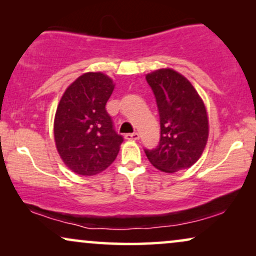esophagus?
Listing matches in <instances>:
<instances>
[{
    "label": "esophagus",
    "mask_w": 256,
    "mask_h": 256,
    "mask_svg": "<svg viewBox=\"0 0 256 256\" xmlns=\"http://www.w3.org/2000/svg\"><path fill=\"white\" fill-rule=\"evenodd\" d=\"M124 138L129 140V141H136V140L140 138V135L138 132H132V134H126Z\"/></svg>",
    "instance_id": "esophagus-1"
}]
</instances>
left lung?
Here are the masks:
<instances>
[{"label":"left lung","instance_id":"1","mask_svg":"<svg viewBox=\"0 0 256 256\" xmlns=\"http://www.w3.org/2000/svg\"><path fill=\"white\" fill-rule=\"evenodd\" d=\"M156 98L160 138L155 149H144L150 163L164 172L188 169L202 156L208 138L204 102L184 76L160 68L146 76Z\"/></svg>","mask_w":256,"mask_h":256}]
</instances>
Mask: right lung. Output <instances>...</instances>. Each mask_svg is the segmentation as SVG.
Here are the masks:
<instances>
[{"mask_svg":"<svg viewBox=\"0 0 256 256\" xmlns=\"http://www.w3.org/2000/svg\"><path fill=\"white\" fill-rule=\"evenodd\" d=\"M114 90L101 72L80 76L68 87L54 116V142L64 163L73 172L92 176L116 158L124 138L114 129L106 104Z\"/></svg>","mask_w":256,"mask_h":256,"instance_id":"add662e5","label":"right lung"}]
</instances>
